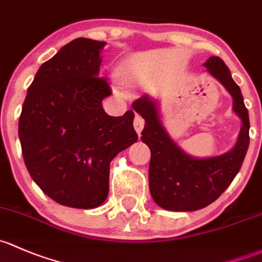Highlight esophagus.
I'll return each instance as SVG.
<instances>
[{
	"label": "esophagus",
	"instance_id": "obj_1",
	"mask_svg": "<svg viewBox=\"0 0 262 262\" xmlns=\"http://www.w3.org/2000/svg\"><path fill=\"white\" fill-rule=\"evenodd\" d=\"M133 125H134V129H136V132L138 133V136H140V133H142L143 128H144V119H143L140 115L137 114L136 117H134V122H133Z\"/></svg>",
	"mask_w": 262,
	"mask_h": 262
}]
</instances>
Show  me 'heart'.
<instances>
[{"mask_svg": "<svg viewBox=\"0 0 262 262\" xmlns=\"http://www.w3.org/2000/svg\"><path fill=\"white\" fill-rule=\"evenodd\" d=\"M118 80L122 82L123 85H130L134 81V69L132 62L124 61L115 70Z\"/></svg>", "mask_w": 262, "mask_h": 262, "instance_id": "1", "label": "heart"}]
</instances>
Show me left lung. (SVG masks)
I'll return each instance as SVG.
<instances>
[{
  "label": "left lung",
  "instance_id": "8db88e82",
  "mask_svg": "<svg viewBox=\"0 0 262 262\" xmlns=\"http://www.w3.org/2000/svg\"><path fill=\"white\" fill-rule=\"evenodd\" d=\"M203 65L232 96V109L242 122L237 142L230 152L203 159L188 156L168 136L156 100L143 95L132 104L145 120L142 142L150 149V194L159 207L168 211H196L214 202L236 177L249 148V112L240 86L219 56H211Z\"/></svg>",
  "mask_w": 262,
  "mask_h": 262
}]
</instances>
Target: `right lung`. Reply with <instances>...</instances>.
<instances>
[{"label": "right lung", "instance_id": "add662e5", "mask_svg": "<svg viewBox=\"0 0 262 262\" xmlns=\"http://www.w3.org/2000/svg\"><path fill=\"white\" fill-rule=\"evenodd\" d=\"M104 41L79 37L43 62L27 89L18 120L22 156L35 183L55 202L95 208L109 193L115 156L138 140L134 113L110 117L112 94L98 78Z\"/></svg>", "mask_w": 262, "mask_h": 262}]
</instances>
